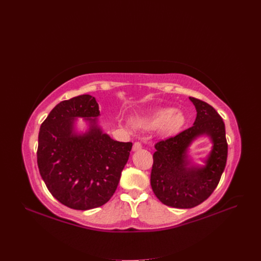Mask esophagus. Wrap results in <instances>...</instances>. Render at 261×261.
<instances>
[{"instance_id": "esophagus-1", "label": "esophagus", "mask_w": 261, "mask_h": 261, "mask_svg": "<svg viewBox=\"0 0 261 261\" xmlns=\"http://www.w3.org/2000/svg\"><path fill=\"white\" fill-rule=\"evenodd\" d=\"M143 148V145H142V143H140V142H136V143H134V145H133V151H139V150H141Z\"/></svg>"}]
</instances>
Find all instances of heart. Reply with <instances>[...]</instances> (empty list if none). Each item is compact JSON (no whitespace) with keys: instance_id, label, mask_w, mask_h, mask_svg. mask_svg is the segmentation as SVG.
Segmentation results:
<instances>
[{"instance_id":"b5f03b06","label":"heart","mask_w":261,"mask_h":261,"mask_svg":"<svg viewBox=\"0 0 261 261\" xmlns=\"http://www.w3.org/2000/svg\"><path fill=\"white\" fill-rule=\"evenodd\" d=\"M185 122V117L181 112H176L173 108H162L147 116L134 119L133 125L139 129H154L161 127L165 134H172L179 131Z\"/></svg>"}]
</instances>
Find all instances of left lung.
Here are the masks:
<instances>
[{"label": "left lung", "mask_w": 261, "mask_h": 261, "mask_svg": "<svg viewBox=\"0 0 261 261\" xmlns=\"http://www.w3.org/2000/svg\"><path fill=\"white\" fill-rule=\"evenodd\" d=\"M189 99L197 110L194 126L154 145L156 151L150 176L156 198L174 208H193L206 200L219 184L227 159L223 119L207 102ZM201 135L209 136L213 148L204 167H193L187 150Z\"/></svg>", "instance_id": "8db88e82"}]
</instances>
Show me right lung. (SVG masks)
Returning a JSON list of instances; mask_svg holds the SVG:
<instances>
[{
  "label": "right lung",
  "mask_w": 261,
  "mask_h": 261,
  "mask_svg": "<svg viewBox=\"0 0 261 261\" xmlns=\"http://www.w3.org/2000/svg\"><path fill=\"white\" fill-rule=\"evenodd\" d=\"M95 97L85 94L55 107L39 131L37 163L49 193L65 206L88 211L106 204L114 195L132 143L112 140L97 123ZM77 117L89 121V130L77 134Z\"/></svg>",
  "instance_id": "1"
}]
</instances>
